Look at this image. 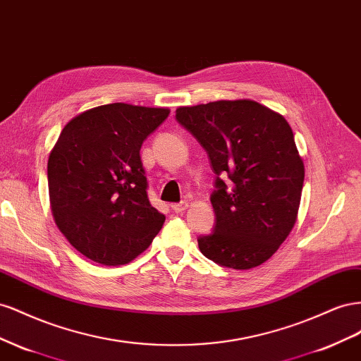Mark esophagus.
<instances>
[{
	"label": "esophagus",
	"instance_id": "1",
	"mask_svg": "<svg viewBox=\"0 0 361 361\" xmlns=\"http://www.w3.org/2000/svg\"><path fill=\"white\" fill-rule=\"evenodd\" d=\"M189 207L188 202H178V204H172V210L175 213H183L184 210H186Z\"/></svg>",
	"mask_w": 361,
	"mask_h": 361
}]
</instances>
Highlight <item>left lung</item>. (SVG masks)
Masks as SVG:
<instances>
[{
  "label": "left lung",
  "instance_id": "left-lung-1",
  "mask_svg": "<svg viewBox=\"0 0 361 361\" xmlns=\"http://www.w3.org/2000/svg\"><path fill=\"white\" fill-rule=\"evenodd\" d=\"M175 113L216 173L210 197L216 225L198 239L200 251L231 269L260 266L290 234L300 210L305 172L289 122L252 99H221Z\"/></svg>",
  "mask_w": 361,
  "mask_h": 361
}]
</instances>
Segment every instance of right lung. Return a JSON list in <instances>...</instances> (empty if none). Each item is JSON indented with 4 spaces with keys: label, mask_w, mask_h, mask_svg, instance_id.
<instances>
[{
    "label": "right lung",
    "mask_w": 361,
    "mask_h": 361,
    "mask_svg": "<svg viewBox=\"0 0 361 361\" xmlns=\"http://www.w3.org/2000/svg\"><path fill=\"white\" fill-rule=\"evenodd\" d=\"M169 109L113 102L72 118L48 157L51 212L61 234L89 260H135L161 230L149 204L140 147Z\"/></svg>",
    "instance_id": "add662e5"
}]
</instances>
